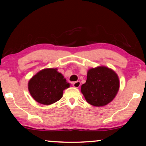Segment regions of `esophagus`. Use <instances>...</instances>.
Wrapping results in <instances>:
<instances>
[{
	"label": "esophagus",
	"mask_w": 146,
	"mask_h": 146,
	"mask_svg": "<svg viewBox=\"0 0 146 146\" xmlns=\"http://www.w3.org/2000/svg\"><path fill=\"white\" fill-rule=\"evenodd\" d=\"M73 86L74 88H79L80 86V81L74 82L73 83Z\"/></svg>",
	"instance_id": "obj_1"
}]
</instances>
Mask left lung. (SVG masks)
<instances>
[{
  "instance_id": "8db88e82",
  "label": "left lung",
  "mask_w": 146,
  "mask_h": 146,
  "mask_svg": "<svg viewBox=\"0 0 146 146\" xmlns=\"http://www.w3.org/2000/svg\"><path fill=\"white\" fill-rule=\"evenodd\" d=\"M119 88V78L115 72L105 66H99L88 70L86 82L82 85L81 92L88 103L100 107L111 102Z\"/></svg>"
}]
</instances>
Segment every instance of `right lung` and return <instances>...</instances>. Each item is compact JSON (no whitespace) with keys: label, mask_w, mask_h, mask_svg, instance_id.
Listing matches in <instances>:
<instances>
[{"label":"right lung","mask_w":146,"mask_h":146,"mask_svg":"<svg viewBox=\"0 0 146 146\" xmlns=\"http://www.w3.org/2000/svg\"><path fill=\"white\" fill-rule=\"evenodd\" d=\"M70 87L64 76L57 68H44L30 79L28 88L37 102L50 105L62 98L63 91Z\"/></svg>","instance_id":"obj_1"}]
</instances>
